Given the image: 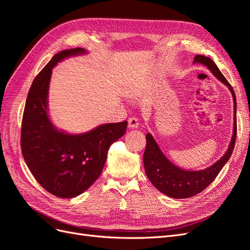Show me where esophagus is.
Returning a JSON list of instances; mask_svg holds the SVG:
<instances>
[{
	"label": "esophagus",
	"instance_id": "obj_1",
	"mask_svg": "<svg viewBox=\"0 0 250 250\" xmlns=\"http://www.w3.org/2000/svg\"><path fill=\"white\" fill-rule=\"evenodd\" d=\"M128 125H129L130 128H138L139 125H140V122H139L138 118L130 117L129 119H128Z\"/></svg>",
	"mask_w": 250,
	"mask_h": 250
}]
</instances>
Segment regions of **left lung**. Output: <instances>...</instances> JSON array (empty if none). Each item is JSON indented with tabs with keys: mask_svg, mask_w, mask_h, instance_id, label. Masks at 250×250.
I'll use <instances>...</instances> for the list:
<instances>
[{
	"mask_svg": "<svg viewBox=\"0 0 250 250\" xmlns=\"http://www.w3.org/2000/svg\"><path fill=\"white\" fill-rule=\"evenodd\" d=\"M194 62H199L207 65L211 73L230 89L234 104L233 134L229 150L226 151L224 156H222V158H220L216 164L211 165L209 168L202 171H185L176 167L175 165H173L164 155L160 147L157 146V144L152 138V135L147 133V144L145 152H144V166H145L146 175L158 191L175 199L192 197V196L202 192L204 188L213 183L219 172L223 168V166L231 156L234 143H236L237 139V101L232 86L226 80L220 70L218 69L215 62L210 58L203 55H196L194 58Z\"/></svg>",
	"mask_w": 250,
	"mask_h": 250,
	"instance_id": "obj_1",
	"label": "left lung"
}]
</instances>
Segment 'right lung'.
<instances>
[{
  "label": "right lung",
  "instance_id": "obj_1",
  "mask_svg": "<svg viewBox=\"0 0 250 250\" xmlns=\"http://www.w3.org/2000/svg\"><path fill=\"white\" fill-rule=\"evenodd\" d=\"M82 48L57 53L30 87L21 120V148L28 168L44 190L60 198H73L100 176L109 146L123 137L127 121L103 124L71 135L55 129L47 111L52 67L63 58L84 53Z\"/></svg>",
  "mask_w": 250,
  "mask_h": 250
}]
</instances>
